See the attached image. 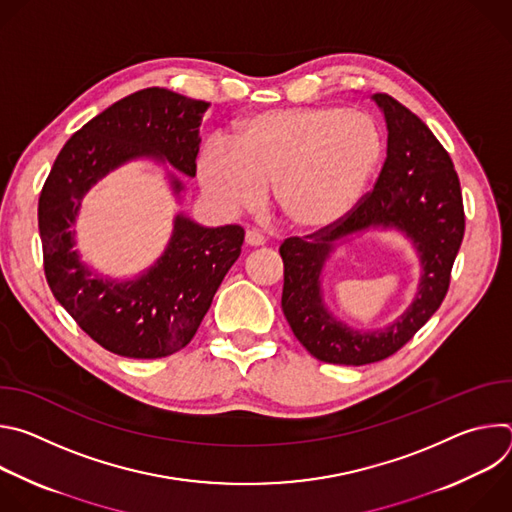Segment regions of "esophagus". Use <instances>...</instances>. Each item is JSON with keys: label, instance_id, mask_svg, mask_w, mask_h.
<instances>
[{"label": "esophagus", "instance_id": "esophagus-1", "mask_svg": "<svg viewBox=\"0 0 512 512\" xmlns=\"http://www.w3.org/2000/svg\"><path fill=\"white\" fill-rule=\"evenodd\" d=\"M245 243H247L249 247H263V245H265V237H263L261 233H257V231H247Z\"/></svg>", "mask_w": 512, "mask_h": 512}]
</instances>
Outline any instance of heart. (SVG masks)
Returning a JSON list of instances; mask_svg holds the SVG:
<instances>
[{"label":"heart","instance_id":"obj_1","mask_svg":"<svg viewBox=\"0 0 512 512\" xmlns=\"http://www.w3.org/2000/svg\"><path fill=\"white\" fill-rule=\"evenodd\" d=\"M385 154L379 123L342 107L275 109L241 123L235 141L204 143L196 174L225 214L257 208L267 186L300 231H326L358 206Z\"/></svg>","mask_w":512,"mask_h":512}]
</instances>
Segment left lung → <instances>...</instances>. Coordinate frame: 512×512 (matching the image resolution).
<instances>
[{"label": "left lung", "instance_id": "obj_1", "mask_svg": "<svg viewBox=\"0 0 512 512\" xmlns=\"http://www.w3.org/2000/svg\"><path fill=\"white\" fill-rule=\"evenodd\" d=\"M373 101L387 123V158L371 194L338 225L291 237L283 259L281 310L306 350L322 362H379L397 352L442 306L450 273L464 239L460 180L450 154L431 129L385 93ZM373 230L401 232L420 259V283L410 308L389 327L358 331L338 321L323 302V269L336 246Z\"/></svg>", "mask_w": 512, "mask_h": 512}]
</instances>
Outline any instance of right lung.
Returning a JSON list of instances; mask_svg holds the SVG:
<instances>
[{"label": "right lung", "instance_id": "add662e5", "mask_svg": "<svg viewBox=\"0 0 512 512\" xmlns=\"http://www.w3.org/2000/svg\"><path fill=\"white\" fill-rule=\"evenodd\" d=\"M210 103L168 89H141L93 117L60 150L40 194L44 273L58 304L103 348L127 358H162L184 348L218 285L241 255L239 225L208 229L178 212L164 253L131 279L97 273L75 249L87 192L133 160H154L194 178L200 123ZM176 200L184 184L168 170Z\"/></svg>", "mask_w": 512, "mask_h": 512}]
</instances>
